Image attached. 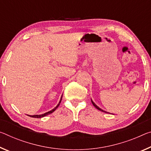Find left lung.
<instances>
[{"instance_id": "8db88e82", "label": "left lung", "mask_w": 151, "mask_h": 151, "mask_svg": "<svg viewBox=\"0 0 151 151\" xmlns=\"http://www.w3.org/2000/svg\"><path fill=\"white\" fill-rule=\"evenodd\" d=\"M91 102H92V104H93V106H94V107H96V108H97V109H99V110H100V111H103V112H106V113H108V112H106V111H104V110H103V109H101V108H99V107H98V106H97V105L95 104V103L92 101V100H91Z\"/></svg>"}]
</instances>
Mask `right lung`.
<instances>
[{"mask_svg": "<svg viewBox=\"0 0 151 151\" xmlns=\"http://www.w3.org/2000/svg\"><path fill=\"white\" fill-rule=\"evenodd\" d=\"M62 97H63V95H62L61 99H60V100L59 104H58V105H57L56 107H55L53 109L50 110V111H47V112H46V113H45V114H41V115H33V116H30V115H27V116L32 117V118H43V117H44V116H47V115H49V114H52V112H54V111H55V110H56L57 108H58V107L59 106V105H60V102H61V101H62Z\"/></svg>", "mask_w": 151, "mask_h": 151, "instance_id": "add662e5", "label": "right lung"}]
</instances>
